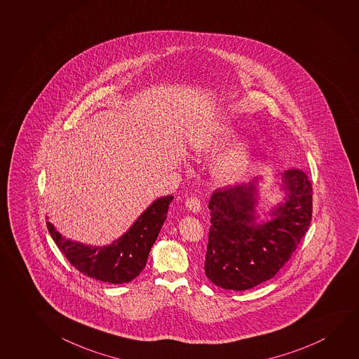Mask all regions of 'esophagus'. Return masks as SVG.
Listing matches in <instances>:
<instances>
[{
    "instance_id": "1",
    "label": "esophagus",
    "mask_w": 359,
    "mask_h": 359,
    "mask_svg": "<svg viewBox=\"0 0 359 359\" xmlns=\"http://www.w3.org/2000/svg\"><path fill=\"white\" fill-rule=\"evenodd\" d=\"M185 205H187V208H188L190 211H193V212H199L200 210H201V203H200L199 198H196V196L189 198Z\"/></svg>"
}]
</instances>
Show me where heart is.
<instances>
[{"instance_id": "heart-1", "label": "heart", "mask_w": 359, "mask_h": 359, "mask_svg": "<svg viewBox=\"0 0 359 359\" xmlns=\"http://www.w3.org/2000/svg\"><path fill=\"white\" fill-rule=\"evenodd\" d=\"M235 138V130L230 126H217L203 133L190 143L191 153L196 158L212 154ZM252 161V147L248 140H241L221 153L212 163L210 172L219 185L238 182L245 175Z\"/></svg>"}]
</instances>
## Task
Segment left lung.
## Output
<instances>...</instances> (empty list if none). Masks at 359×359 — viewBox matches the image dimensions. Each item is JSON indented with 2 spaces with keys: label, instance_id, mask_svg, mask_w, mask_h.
Instances as JSON below:
<instances>
[{
  "label": "left lung",
  "instance_id": "obj_1",
  "mask_svg": "<svg viewBox=\"0 0 359 359\" xmlns=\"http://www.w3.org/2000/svg\"><path fill=\"white\" fill-rule=\"evenodd\" d=\"M259 177L217 189L209 201L211 226L205 275L216 286L245 291L269 281L292 256L312 220V185L301 169L281 174L286 198L259 224Z\"/></svg>",
  "mask_w": 359,
  "mask_h": 359
}]
</instances>
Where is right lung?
<instances>
[{
	"label": "right lung",
	"instance_id": "1",
	"mask_svg": "<svg viewBox=\"0 0 359 359\" xmlns=\"http://www.w3.org/2000/svg\"><path fill=\"white\" fill-rule=\"evenodd\" d=\"M171 201V195L155 200L123 236L107 246H88L63 238L50 222H47V229L62 254L83 275L121 285L143 271Z\"/></svg>",
	"mask_w": 359,
	"mask_h": 359
}]
</instances>
